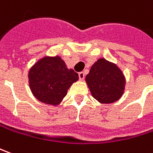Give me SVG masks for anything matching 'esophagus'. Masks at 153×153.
<instances>
[{"instance_id":"obj_1","label":"esophagus","mask_w":153,"mask_h":153,"mask_svg":"<svg viewBox=\"0 0 153 153\" xmlns=\"http://www.w3.org/2000/svg\"><path fill=\"white\" fill-rule=\"evenodd\" d=\"M79 78L80 80H84V79H85V73H83V72L79 73Z\"/></svg>"}]
</instances>
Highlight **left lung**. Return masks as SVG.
Instances as JSON below:
<instances>
[{
    "label": "left lung",
    "instance_id": "8db88e82",
    "mask_svg": "<svg viewBox=\"0 0 153 153\" xmlns=\"http://www.w3.org/2000/svg\"><path fill=\"white\" fill-rule=\"evenodd\" d=\"M85 82L92 97L102 104L117 102L123 96L125 77L115 63L98 59L85 77Z\"/></svg>",
    "mask_w": 153,
    "mask_h": 153
}]
</instances>
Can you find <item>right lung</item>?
<instances>
[{
  "label": "right lung",
  "mask_w": 153,
  "mask_h": 153,
  "mask_svg": "<svg viewBox=\"0 0 153 153\" xmlns=\"http://www.w3.org/2000/svg\"><path fill=\"white\" fill-rule=\"evenodd\" d=\"M28 76L34 97L52 106L59 105L69 87L79 79L78 74L68 68L59 56L40 58L30 68Z\"/></svg>",
  "instance_id": "right-lung-1"
}]
</instances>
